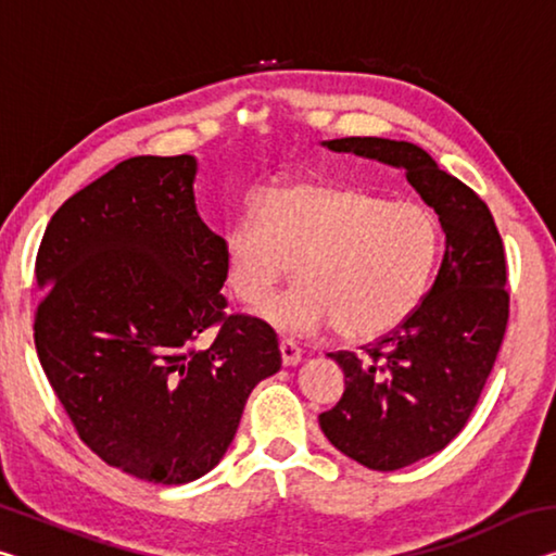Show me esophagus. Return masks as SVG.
<instances>
[{
	"label": "esophagus",
	"instance_id": "1",
	"mask_svg": "<svg viewBox=\"0 0 556 556\" xmlns=\"http://www.w3.org/2000/svg\"><path fill=\"white\" fill-rule=\"evenodd\" d=\"M279 351H281V363L285 365L301 363V348L296 341H291V338H281Z\"/></svg>",
	"mask_w": 556,
	"mask_h": 556
}]
</instances>
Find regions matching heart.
<instances>
[{
    "label": "heart",
    "mask_w": 556,
    "mask_h": 556,
    "mask_svg": "<svg viewBox=\"0 0 556 556\" xmlns=\"http://www.w3.org/2000/svg\"><path fill=\"white\" fill-rule=\"evenodd\" d=\"M441 248V225L425 205L299 181L244 205L225 232V269L232 294L260 304L296 260L301 279L267 301V321L291 333L336 324L348 341H370L421 306Z\"/></svg>",
    "instance_id": "1"
}]
</instances>
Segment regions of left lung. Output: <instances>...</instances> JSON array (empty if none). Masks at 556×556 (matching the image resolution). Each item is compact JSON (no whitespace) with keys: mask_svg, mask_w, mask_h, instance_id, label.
Returning a JSON list of instances; mask_svg holds the SVG:
<instances>
[{"mask_svg":"<svg viewBox=\"0 0 556 556\" xmlns=\"http://www.w3.org/2000/svg\"><path fill=\"white\" fill-rule=\"evenodd\" d=\"M324 144L404 168L446 235L439 275L417 312L363 345V355L328 353L343 368L345 390L318 414L324 434L365 468L397 470L451 444L481 397L510 316L503 240L473 188L421 147L382 137Z\"/></svg>","mask_w":556,"mask_h":556,"instance_id":"1","label":"left lung"}]
</instances>
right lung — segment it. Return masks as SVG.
<instances>
[{
	"label": "right lung",
	"mask_w": 556,
	"mask_h": 556,
	"mask_svg": "<svg viewBox=\"0 0 556 556\" xmlns=\"http://www.w3.org/2000/svg\"><path fill=\"white\" fill-rule=\"evenodd\" d=\"M193 178L188 154L119 162L53 213L36 255L34 341L55 397L105 464L162 485L218 466L281 368L275 328L225 314V240Z\"/></svg>",
	"instance_id": "add662e5"
}]
</instances>
